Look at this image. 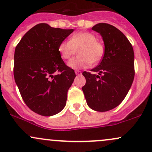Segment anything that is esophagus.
<instances>
[{
	"instance_id": "obj_1",
	"label": "esophagus",
	"mask_w": 152,
	"mask_h": 152,
	"mask_svg": "<svg viewBox=\"0 0 152 152\" xmlns=\"http://www.w3.org/2000/svg\"><path fill=\"white\" fill-rule=\"evenodd\" d=\"M75 73H76V75H78V76L81 75V72L80 71H75Z\"/></svg>"
}]
</instances>
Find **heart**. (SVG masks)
I'll list each match as a JSON object with an SVG mask.
<instances>
[{
	"instance_id": "1",
	"label": "heart",
	"mask_w": 152,
	"mask_h": 152,
	"mask_svg": "<svg viewBox=\"0 0 152 152\" xmlns=\"http://www.w3.org/2000/svg\"><path fill=\"white\" fill-rule=\"evenodd\" d=\"M77 51L79 56L68 63V66L73 69H81L91 64H98L103 59L105 53L102 43L96 40L94 34L87 31L76 33L69 41H63L58 47V52L65 60L70 59Z\"/></svg>"
}]
</instances>
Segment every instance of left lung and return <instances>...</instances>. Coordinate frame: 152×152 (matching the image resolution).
Masks as SVG:
<instances>
[{
	"label": "left lung",
	"mask_w": 152,
	"mask_h": 152,
	"mask_svg": "<svg viewBox=\"0 0 152 152\" xmlns=\"http://www.w3.org/2000/svg\"><path fill=\"white\" fill-rule=\"evenodd\" d=\"M99 33L104 44V56L91 71H84L86 84L82 87L91 109L106 112L116 107L127 95L133 81L134 53L131 42L113 25L99 23L92 27Z\"/></svg>",
	"instance_id": "left-lung-1"
}]
</instances>
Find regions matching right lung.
I'll return each mask as SVG.
<instances>
[{"label":"right lung","mask_w":152,"mask_h":152,"mask_svg":"<svg viewBox=\"0 0 152 152\" xmlns=\"http://www.w3.org/2000/svg\"><path fill=\"white\" fill-rule=\"evenodd\" d=\"M73 31L41 23L29 29L16 47L15 81L25 104L40 115H54L66 106L76 74L63 62L58 47Z\"/></svg>","instance_id":"obj_1"}]
</instances>
